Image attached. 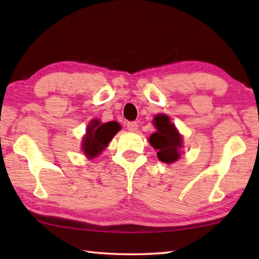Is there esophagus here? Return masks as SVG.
Here are the masks:
<instances>
[{"label":"esophagus","instance_id":"obj_1","mask_svg":"<svg viewBox=\"0 0 259 259\" xmlns=\"http://www.w3.org/2000/svg\"><path fill=\"white\" fill-rule=\"evenodd\" d=\"M126 129L130 130V131H136L138 129V123H137V122H135V121H130V122H128V123H126Z\"/></svg>","mask_w":259,"mask_h":259}]
</instances>
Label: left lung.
Returning <instances> with one entry per match:
<instances>
[{"label":"left lung","instance_id":"8db88e82","mask_svg":"<svg viewBox=\"0 0 259 259\" xmlns=\"http://www.w3.org/2000/svg\"><path fill=\"white\" fill-rule=\"evenodd\" d=\"M154 125L157 133L150 137L151 145L157 150V157L165 163H172L181 156L182 137L175 125L170 123L166 115H156L154 117Z\"/></svg>","mask_w":259,"mask_h":259}]
</instances>
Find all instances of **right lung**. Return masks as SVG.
<instances>
[{
  "instance_id": "right-lung-1",
  "label": "right lung",
  "mask_w": 259,
  "mask_h": 259,
  "mask_svg": "<svg viewBox=\"0 0 259 259\" xmlns=\"http://www.w3.org/2000/svg\"><path fill=\"white\" fill-rule=\"evenodd\" d=\"M119 130L120 125L115 121L103 124H100L98 120L91 122V124L88 126L85 137L83 138L82 150L84 154L90 159L97 156L108 145L113 136Z\"/></svg>"
}]
</instances>
